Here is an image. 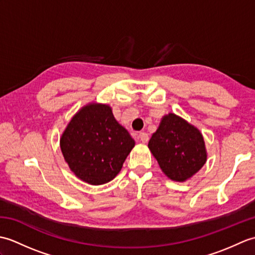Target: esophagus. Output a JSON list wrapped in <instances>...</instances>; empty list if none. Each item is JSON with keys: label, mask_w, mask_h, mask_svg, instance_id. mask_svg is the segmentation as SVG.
I'll list each match as a JSON object with an SVG mask.
<instances>
[{"label": "esophagus", "mask_w": 255, "mask_h": 255, "mask_svg": "<svg viewBox=\"0 0 255 255\" xmlns=\"http://www.w3.org/2000/svg\"><path fill=\"white\" fill-rule=\"evenodd\" d=\"M138 138L140 139V141H142V142H148V140H149V134H148L147 132H140V133H139V136H138Z\"/></svg>", "instance_id": "obj_1"}]
</instances>
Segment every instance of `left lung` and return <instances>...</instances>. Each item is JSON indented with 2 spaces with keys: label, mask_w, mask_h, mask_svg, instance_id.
Returning a JSON list of instances; mask_svg holds the SVG:
<instances>
[{
  "label": "left lung",
  "mask_w": 255,
  "mask_h": 255,
  "mask_svg": "<svg viewBox=\"0 0 255 255\" xmlns=\"http://www.w3.org/2000/svg\"><path fill=\"white\" fill-rule=\"evenodd\" d=\"M148 147L161 170L177 182L192 177L202 169L207 158L202 133L174 114L162 118Z\"/></svg>",
  "instance_id": "8db88e82"
}]
</instances>
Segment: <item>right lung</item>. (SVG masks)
Segmentation results:
<instances>
[{
	"label": "right lung",
	"instance_id": "1",
	"mask_svg": "<svg viewBox=\"0 0 255 255\" xmlns=\"http://www.w3.org/2000/svg\"><path fill=\"white\" fill-rule=\"evenodd\" d=\"M60 145L75 175L92 185H101L122 170L134 140L114 118L110 106L91 104L71 119Z\"/></svg>",
	"mask_w": 255,
	"mask_h": 255
}]
</instances>
